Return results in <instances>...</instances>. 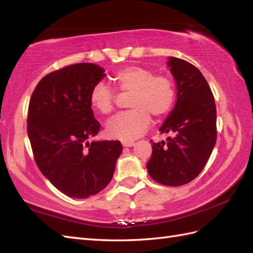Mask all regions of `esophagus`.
<instances>
[{
    "label": "esophagus",
    "instance_id": "34e87169",
    "mask_svg": "<svg viewBox=\"0 0 253 253\" xmlns=\"http://www.w3.org/2000/svg\"><path fill=\"white\" fill-rule=\"evenodd\" d=\"M122 144H123V147H126V148H130L132 146H135V143H133L132 141H123Z\"/></svg>",
    "mask_w": 253,
    "mask_h": 253
}]
</instances>
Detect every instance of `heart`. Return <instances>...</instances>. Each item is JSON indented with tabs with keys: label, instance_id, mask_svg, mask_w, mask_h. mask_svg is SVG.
Wrapping results in <instances>:
<instances>
[{
	"label": "heart",
	"instance_id": "1",
	"mask_svg": "<svg viewBox=\"0 0 253 253\" xmlns=\"http://www.w3.org/2000/svg\"><path fill=\"white\" fill-rule=\"evenodd\" d=\"M111 80L121 92L130 93L128 107L107 122L106 133L112 139L131 141L140 137L150 125V116L161 118L168 115L176 101L175 84L169 76L155 75L152 69L130 65L118 69ZM91 106L101 114L114 109L115 92L103 83L95 84L90 91Z\"/></svg>",
	"mask_w": 253,
	"mask_h": 253
}]
</instances>
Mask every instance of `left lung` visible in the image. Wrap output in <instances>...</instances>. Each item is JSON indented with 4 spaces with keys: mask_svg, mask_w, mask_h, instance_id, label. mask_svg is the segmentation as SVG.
<instances>
[{
    "mask_svg": "<svg viewBox=\"0 0 253 253\" xmlns=\"http://www.w3.org/2000/svg\"><path fill=\"white\" fill-rule=\"evenodd\" d=\"M176 83V103L161 126L169 137L152 142L147 163L151 178L165 186H182L193 180L207 164L216 142V107L209 84L187 61L169 57Z\"/></svg>",
    "mask_w": 253,
    "mask_h": 253,
    "instance_id": "8db88e82",
    "label": "left lung"
}]
</instances>
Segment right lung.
Wrapping results in <instances>:
<instances>
[{
	"label": "right lung",
	"instance_id": "add662e5",
	"mask_svg": "<svg viewBox=\"0 0 253 253\" xmlns=\"http://www.w3.org/2000/svg\"><path fill=\"white\" fill-rule=\"evenodd\" d=\"M104 72L92 63L58 69L40 80L29 102L27 132L36 163L68 197L84 199L103 190L123 151L120 141H88L100 130L90 91Z\"/></svg>",
	"mask_w": 253,
	"mask_h": 253
}]
</instances>
